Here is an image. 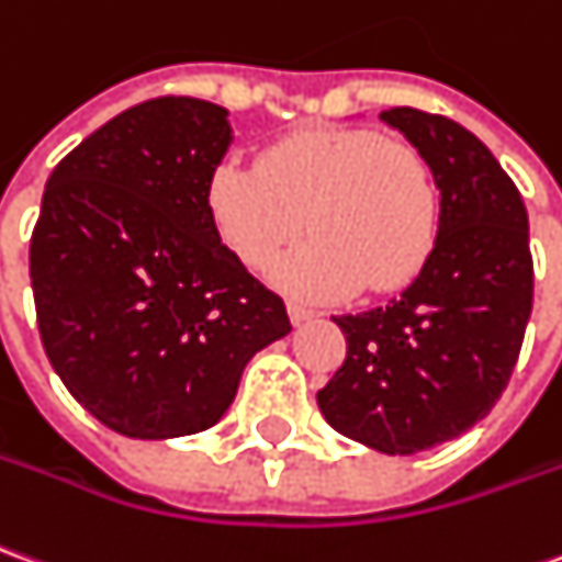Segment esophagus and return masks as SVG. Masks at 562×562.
I'll use <instances>...</instances> for the list:
<instances>
[{"mask_svg": "<svg viewBox=\"0 0 562 562\" xmlns=\"http://www.w3.org/2000/svg\"><path fill=\"white\" fill-rule=\"evenodd\" d=\"M316 313L310 307H304V304H297V301H289V319H292V325H301V322L313 319Z\"/></svg>", "mask_w": 562, "mask_h": 562, "instance_id": "obj_1", "label": "esophagus"}]
</instances>
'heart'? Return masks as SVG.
<instances>
[{
	"label": "heart",
	"mask_w": 562,
	"mask_h": 562,
	"mask_svg": "<svg viewBox=\"0 0 562 562\" xmlns=\"http://www.w3.org/2000/svg\"><path fill=\"white\" fill-rule=\"evenodd\" d=\"M206 210L222 246L249 270L273 268L307 225L313 237L273 273L307 301L347 297L359 285L404 289L438 237V182L426 155L352 127L289 133L258 155V167L222 164Z\"/></svg>",
	"instance_id": "1"
}]
</instances>
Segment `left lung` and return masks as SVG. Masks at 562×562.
I'll return each mask as SVG.
<instances>
[{"mask_svg": "<svg viewBox=\"0 0 562 562\" xmlns=\"http://www.w3.org/2000/svg\"><path fill=\"white\" fill-rule=\"evenodd\" d=\"M380 117L431 164L438 237L386 307L335 316L347 359L316 402L340 435L407 457L459 438L499 402L532 313V255L520 191L474 133L411 105Z\"/></svg>", "mask_w": 562, "mask_h": 562, "instance_id": "1", "label": "left lung"}]
</instances>
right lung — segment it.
<instances>
[{"instance_id": "obj_1", "label": "right lung", "mask_w": 562, "mask_h": 562, "mask_svg": "<svg viewBox=\"0 0 562 562\" xmlns=\"http://www.w3.org/2000/svg\"><path fill=\"white\" fill-rule=\"evenodd\" d=\"M231 139L222 105L158 97L90 133L45 186L30 240L38 335L72 398L127 438L215 426L246 362L292 331L206 210Z\"/></svg>"}]
</instances>
